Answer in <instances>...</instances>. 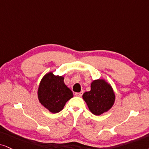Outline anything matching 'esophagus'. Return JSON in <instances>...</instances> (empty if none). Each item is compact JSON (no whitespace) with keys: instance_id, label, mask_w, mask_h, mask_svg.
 Listing matches in <instances>:
<instances>
[{"instance_id":"obj_1","label":"esophagus","mask_w":149,"mask_h":149,"mask_svg":"<svg viewBox=\"0 0 149 149\" xmlns=\"http://www.w3.org/2000/svg\"><path fill=\"white\" fill-rule=\"evenodd\" d=\"M83 94H84V92L81 91L80 93H75V95H76V96H77V97H81L82 95H83Z\"/></svg>"}]
</instances>
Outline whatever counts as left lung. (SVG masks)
Wrapping results in <instances>:
<instances>
[{"label": "left lung", "instance_id": "obj_1", "mask_svg": "<svg viewBox=\"0 0 149 149\" xmlns=\"http://www.w3.org/2000/svg\"><path fill=\"white\" fill-rule=\"evenodd\" d=\"M115 98L111 85L103 79L93 81L91 91L86 92L83 95L89 110L95 115H100L108 111L113 106Z\"/></svg>", "mask_w": 149, "mask_h": 149}]
</instances>
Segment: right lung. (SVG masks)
Returning a JSON list of instances; mask_svg holds the SVG:
<instances>
[{
	"label": "right lung",
	"instance_id": "right-lung-1",
	"mask_svg": "<svg viewBox=\"0 0 149 149\" xmlns=\"http://www.w3.org/2000/svg\"><path fill=\"white\" fill-rule=\"evenodd\" d=\"M63 77L47 73L42 79L38 90L39 102L51 113L63 109L65 103L73 97L71 90L64 84Z\"/></svg>",
	"mask_w": 149,
	"mask_h": 149
}]
</instances>
